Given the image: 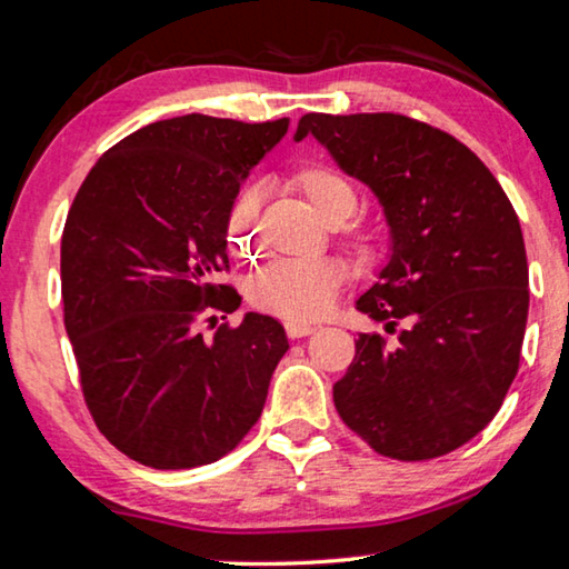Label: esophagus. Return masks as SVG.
<instances>
[{"mask_svg": "<svg viewBox=\"0 0 569 569\" xmlns=\"http://www.w3.org/2000/svg\"><path fill=\"white\" fill-rule=\"evenodd\" d=\"M313 331H316V326L303 323V321H288L286 323V333L291 336V339H303V336H311Z\"/></svg>", "mask_w": 569, "mask_h": 569, "instance_id": "34e87169", "label": "esophagus"}]
</instances>
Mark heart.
<instances>
[{"label": "heart", "mask_w": 569, "mask_h": 569, "mask_svg": "<svg viewBox=\"0 0 569 569\" xmlns=\"http://www.w3.org/2000/svg\"><path fill=\"white\" fill-rule=\"evenodd\" d=\"M293 186L311 203L326 226H339L341 238L356 250H369L373 233L363 223H346L353 216L359 192L353 182L331 166L308 162L293 172ZM263 190L258 182H248L238 190L226 218L228 250L236 258H253L258 253V213H261ZM346 266L336 258L316 261H276L250 278L248 298L261 311L281 316L288 321H313L329 313L341 286Z\"/></svg>", "instance_id": "b5f03b06"}]
</instances>
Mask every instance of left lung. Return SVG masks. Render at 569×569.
I'll return each instance as SVG.
<instances>
[{
    "label": "left lung",
    "mask_w": 569,
    "mask_h": 569,
    "mask_svg": "<svg viewBox=\"0 0 569 569\" xmlns=\"http://www.w3.org/2000/svg\"><path fill=\"white\" fill-rule=\"evenodd\" d=\"M306 134L371 188L391 233L356 308L397 341L359 333L333 383L339 417L383 457L449 455L495 419L519 369L529 271L515 208L465 142L407 114L308 112L293 140Z\"/></svg>",
    "instance_id": "8db88e82"
}]
</instances>
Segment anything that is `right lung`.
Here are the masks:
<instances>
[{
    "instance_id": "1",
    "label": "right lung",
    "mask_w": 569,
    "mask_h": 569,
    "mask_svg": "<svg viewBox=\"0 0 569 569\" xmlns=\"http://www.w3.org/2000/svg\"><path fill=\"white\" fill-rule=\"evenodd\" d=\"M286 132L288 118L158 120L104 152L77 190L62 233L64 329L94 423L140 465H210L261 417L283 326L246 313L210 341L198 326L240 306L216 283L228 208Z\"/></svg>"
}]
</instances>
